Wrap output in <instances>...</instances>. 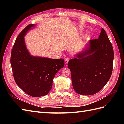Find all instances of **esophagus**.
I'll list each match as a JSON object with an SVG mask.
<instances>
[{
  "instance_id": "34e87169",
  "label": "esophagus",
  "mask_w": 124,
  "mask_h": 124,
  "mask_svg": "<svg viewBox=\"0 0 124 124\" xmlns=\"http://www.w3.org/2000/svg\"><path fill=\"white\" fill-rule=\"evenodd\" d=\"M69 61V58H66L65 59V64H67V63Z\"/></svg>"
}]
</instances>
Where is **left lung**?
<instances>
[{"instance_id": "left-lung-1", "label": "left lung", "mask_w": 124, "mask_h": 124, "mask_svg": "<svg viewBox=\"0 0 124 124\" xmlns=\"http://www.w3.org/2000/svg\"><path fill=\"white\" fill-rule=\"evenodd\" d=\"M77 57L68 63L73 88L78 94L94 95L106 85L113 70V47L103 28L98 39L90 40L88 47Z\"/></svg>"}]
</instances>
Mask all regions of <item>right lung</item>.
<instances>
[{"label": "right lung", "mask_w": 124, "mask_h": 124, "mask_svg": "<svg viewBox=\"0 0 124 124\" xmlns=\"http://www.w3.org/2000/svg\"><path fill=\"white\" fill-rule=\"evenodd\" d=\"M35 24H29L18 35L11 51L10 62L14 80L27 94L33 97L46 95L52 87L57 71L63 68L64 60L36 57L26 48L25 34Z\"/></svg>", "instance_id": "obj_1"}]
</instances>
